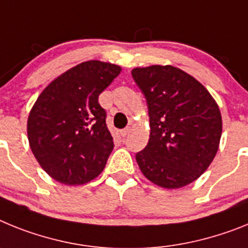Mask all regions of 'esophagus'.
<instances>
[{
	"label": "esophagus",
	"instance_id": "1",
	"mask_svg": "<svg viewBox=\"0 0 248 248\" xmlns=\"http://www.w3.org/2000/svg\"><path fill=\"white\" fill-rule=\"evenodd\" d=\"M128 132H130V127H126V128H124V130L120 131V135H121L122 137H126L127 135H128Z\"/></svg>",
	"mask_w": 248,
	"mask_h": 248
}]
</instances>
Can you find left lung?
<instances>
[{
	"label": "left lung",
	"instance_id": "obj_1",
	"mask_svg": "<svg viewBox=\"0 0 248 248\" xmlns=\"http://www.w3.org/2000/svg\"><path fill=\"white\" fill-rule=\"evenodd\" d=\"M148 106L150 140L136 154L146 178L180 188L200 177L218 150L222 118L216 101L192 76L173 66L132 70Z\"/></svg>",
	"mask_w": 248,
	"mask_h": 248
}]
</instances>
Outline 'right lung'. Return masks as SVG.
<instances>
[{
	"label": "right lung",
	"instance_id": "right-lung-1",
	"mask_svg": "<svg viewBox=\"0 0 248 248\" xmlns=\"http://www.w3.org/2000/svg\"><path fill=\"white\" fill-rule=\"evenodd\" d=\"M120 72L116 64L82 62L38 96L27 135L36 160L53 180L83 185L103 171L115 145L98 96Z\"/></svg>",
	"mask_w": 248,
	"mask_h": 248
}]
</instances>
